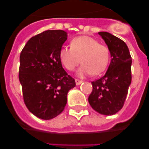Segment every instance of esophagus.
<instances>
[{
    "mask_svg": "<svg viewBox=\"0 0 149 149\" xmlns=\"http://www.w3.org/2000/svg\"><path fill=\"white\" fill-rule=\"evenodd\" d=\"M75 81H76V85H79V84H81L82 83V81L79 80V79H76V80H75Z\"/></svg>",
    "mask_w": 149,
    "mask_h": 149,
    "instance_id": "obj_1",
    "label": "esophagus"
}]
</instances>
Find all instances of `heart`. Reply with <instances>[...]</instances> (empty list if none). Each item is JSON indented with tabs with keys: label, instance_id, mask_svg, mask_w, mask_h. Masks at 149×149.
I'll return each instance as SVG.
<instances>
[{
	"label": "heart",
	"instance_id": "obj_1",
	"mask_svg": "<svg viewBox=\"0 0 149 149\" xmlns=\"http://www.w3.org/2000/svg\"><path fill=\"white\" fill-rule=\"evenodd\" d=\"M109 47L89 36L75 37L70 42V47H63L60 50V59L70 71L81 61L82 65L78 70L79 77L102 73L109 63Z\"/></svg>",
	"mask_w": 149,
	"mask_h": 149
}]
</instances>
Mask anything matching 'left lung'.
Returning a JSON list of instances; mask_svg holds the SVG:
<instances>
[{
  "label": "left lung",
  "instance_id": "obj_1",
  "mask_svg": "<svg viewBox=\"0 0 149 149\" xmlns=\"http://www.w3.org/2000/svg\"><path fill=\"white\" fill-rule=\"evenodd\" d=\"M110 51V64L104 76L91 82L88 97L91 107L99 113L112 115L123 108L131 84L132 58L127 45L106 31L99 32Z\"/></svg>",
  "mask_w": 149,
  "mask_h": 149
}]
</instances>
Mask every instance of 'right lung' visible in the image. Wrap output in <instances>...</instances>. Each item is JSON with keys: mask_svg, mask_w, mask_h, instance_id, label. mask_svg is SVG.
<instances>
[{"mask_svg": "<svg viewBox=\"0 0 149 149\" xmlns=\"http://www.w3.org/2000/svg\"><path fill=\"white\" fill-rule=\"evenodd\" d=\"M66 40L63 30H46L31 37L21 52L19 79L24 102L41 119L60 115L67 103L68 92L76 86L60 59Z\"/></svg>", "mask_w": 149, "mask_h": 149, "instance_id": "1", "label": "right lung"}]
</instances>
